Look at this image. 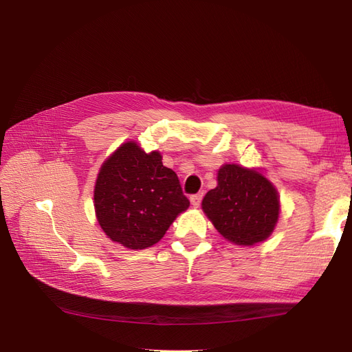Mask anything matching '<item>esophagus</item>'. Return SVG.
I'll return each instance as SVG.
<instances>
[{
	"label": "esophagus",
	"instance_id": "obj_1",
	"mask_svg": "<svg viewBox=\"0 0 352 352\" xmlns=\"http://www.w3.org/2000/svg\"><path fill=\"white\" fill-rule=\"evenodd\" d=\"M201 199H202V194H195L190 197V204H192L194 207H199Z\"/></svg>",
	"mask_w": 352,
	"mask_h": 352
}]
</instances>
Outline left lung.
<instances>
[{
	"mask_svg": "<svg viewBox=\"0 0 352 352\" xmlns=\"http://www.w3.org/2000/svg\"><path fill=\"white\" fill-rule=\"evenodd\" d=\"M202 211L220 235L236 245L267 239L279 220L278 189L257 168L223 164L217 186L202 199Z\"/></svg>",
	"mask_w": 352,
	"mask_h": 352,
	"instance_id": "1",
	"label": "left lung"
}]
</instances>
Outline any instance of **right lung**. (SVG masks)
Instances as JSON below:
<instances>
[{
	"mask_svg": "<svg viewBox=\"0 0 352 352\" xmlns=\"http://www.w3.org/2000/svg\"><path fill=\"white\" fill-rule=\"evenodd\" d=\"M162 158L158 151L145 153L127 141L100 168L95 216L105 235L124 248L145 250L157 243L189 207L177 175Z\"/></svg>",
	"mask_w": 352,
	"mask_h": 352,
	"instance_id": "right-lung-1",
	"label": "right lung"
}]
</instances>
